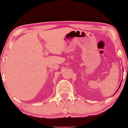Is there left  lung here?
Wrapping results in <instances>:
<instances>
[{
	"label": "left lung",
	"mask_w": 128,
	"mask_h": 128,
	"mask_svg": "<svg viewBox=\"0 0 128 128\" xmlns=\"http://www.w3.org/2000/svg\"><path fill=\"white\" fill-rule=\"evenodd\" d=\"M122 83V82H121ZM120 86H121V84H120V86H119V87H118V90H117V91H118V89H119V88H120Z\"/></svg>",
	"instance_id": "left-lung-1"
}]
</instances>
